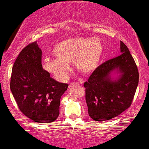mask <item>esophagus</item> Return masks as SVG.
Segmentation results:
<instances>
[{"instance_id":"esophagus-1","label":"esophagus","mask_w":149,"mask_h":149,"mask_svg":"<svg viewBox=\"0 0 149 149\" xmlns=\"http://www.w3.org/2000/svg\"><path fill=\"white\" fill-rule=\"evenodd\" d=\"M79 86V84L78 83H70L69 84V88H72L73 86Z\"/></svg>"}]
</instances>
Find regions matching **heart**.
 Instances as JSON below:
<instances>
[{"instance_id": "b5f03b06", "label": "heart", "mask_w": 149, "mask_h": 149, "mask_svg": "<svg viewBox=\"0 0 149 149\" xmlns=\"http://www.w3.org/2000/svg\"><path fill=\"white\" fill-rule=\"evenodd\" d=\"M56 60L46 59L43 67L60 81H65L74 63L79 72L89 75L97 68L103 53V47L99 38L74 37L58 43L53 49Z\"/></svg>"}]
</instances>
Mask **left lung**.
I'll return each mask as SVG.
<instances>
[{
	"mask_svg": "<svg viewBox=\"0 0 149 149\" xmlns=\"http://www.w3.org/2000/svg\"><path fill=\"white\" fill-rule=\"evenodd\" d=\"M122 54L98 66L84 84L88 113L97 122L109 120L130 108L139 81V73L127 47L120 43ZM116 71V79L110 74Z\"/></svg>",
	"mask_w": 149,
	"mask_h": 149,
	"instance_id": "8db88e82",
	"label": "left lung"
}]
</instances>
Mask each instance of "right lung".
Instances as JSON below:
<instances>
[{
  "label": "right lung",
  "instance_id": "right-lung-1",
  "mask_svg": "<svg viewBox=\"0 0 149 149\" xmlns=\"http://www.w3.org/2000/svg\"><path fill=\"white\" fill-rule=\"evenodd\" d=\"M36 41L26 46L12 68L10 88L22 113L38 123H51L60 114V101L68 87L43 69Z\"/></svg>",
  "mask_w": 149,
  "mask_h": 149
}]
</instances>
